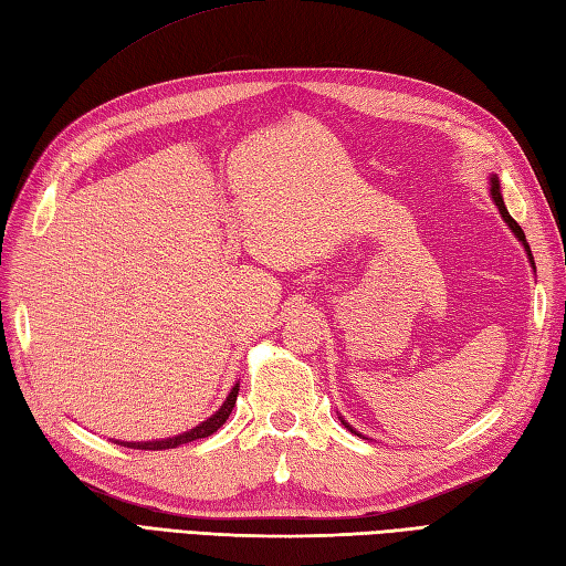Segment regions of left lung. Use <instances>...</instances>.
I'll list each match as a JSON object with an SVG mask.
<instances>
[{"instance_id": "1", "label": "left lung", "mask_w": 566, "mask_h": 566, "mask_svg": "<svg viewBox=\"0 0 566 566\" xmlns=\"http://www.w3.org/2000/svg\"><path fill=\"white\" fill-rule=\"evenodd\" d=\"M490 197H492V202L496 205V209H499V214H502V219L506 221V227L511 229V233H514L516 235V239H518V243L523 245V251H525V255H528V262H531V268L535 270V260H533V253H531V245H528V241H525V233H523V229L518 227V223L514 221V217H511L509 214V209H506V205H504V197H502V186H499V178L492 174L490 176ZM339 422H343L352 433H357V437H361V439H366L364 437V433H359L357 429H354L349 422H347V419L345 417H339Z\"/></svg>"}]
</instances>
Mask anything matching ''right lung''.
Returning a JSON list of instances; mask_svg holds the SVG:
<instances>
[{
	"label": "right lung",
	"instance_id": "obj_1",
	"mask_svg": "<svg viewBox=\"0 0 566 566\" xmlns=\"http://www.w3.org/2000/svg\"><path fill=\"white\" fill-rule=\"evenodd\" d=\"M235 396H239V384H233L227 400H223V405L212 417H207L205 422L192 427L190 431H182V433H176V437L156 439V441H117L115 439V443L127 446V449H139V451H166V449H176V446H182V443L205 439V437H209V433H214L223 422H227L231 410H233V405H235Z\"/></svg>",
	"mask_w": 566,
	"mask_h": 566
}]
</instances>
